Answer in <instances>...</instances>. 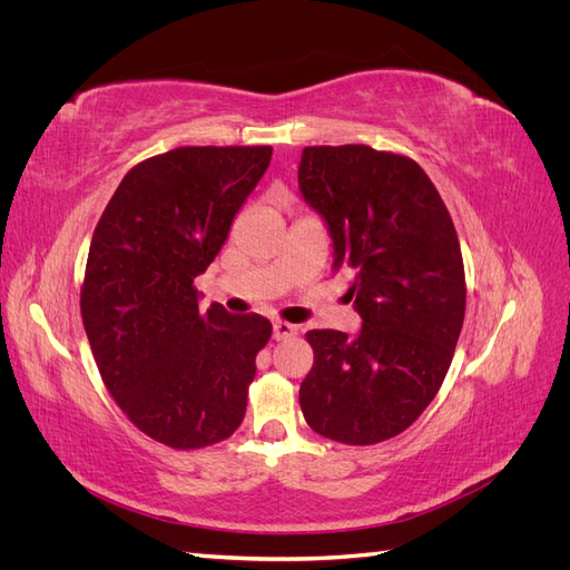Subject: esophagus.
<instances>
[{
	"label": "esophagus",
	"instance_id": "esophagus-1",
	"mask_svg": "<svg viewBox=\"0 0 570 570\" xmlns=\"http://www.w3.org/2000/svg\"><path fill=\"white\" fill-rule=\"evenodd\" d=\"M292 335H297V327L287 323V321H275L273 323V340H289Z\"/></svg>",
	"mask_w": 570,
	"mask_h": 570
}]
</instances>
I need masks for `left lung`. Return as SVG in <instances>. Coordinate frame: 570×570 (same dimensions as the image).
Segmentation results:
<instances>
[{"mask_svg": "<svg viewBox=\"0 0 570 570\" xmlns=\"http://www.w3.org/2000/svg\"><path fill=\"white\" fill-rule=\"evenodd\" d=\"M299 193L325 220L333 268L352 278L361 331H308L299 387L306 423L327 440L375 444L416 421L450 371L465 278L450 212L409 157L366 145L304 147Z\"/></svg>", "mask_w": 570, "mask_h": 570, "instance_id": "left-lung-1", "label": "left lung"}]
</instances>
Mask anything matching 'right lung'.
<instances>
[{"mask_svg": "<svg viewBox=\"0 0 570 570\" xmlns=\"http://www.w3.org/2000/svg\"><path fill=\"white\" fill-rule=\"evenodd\" d=\"M271 147H178L130 168L101 214L80 292L107 390L174 450L230 438L245 419L271 321L199 312L195 278L271 164Z\"/></svg>", "mask_w": 570, "mask_h": 570, "instance_id": "add662e5", "label": "right lung"}]
</instances>
